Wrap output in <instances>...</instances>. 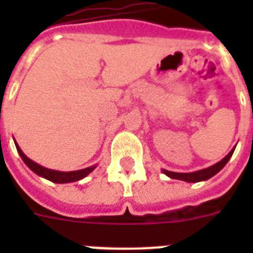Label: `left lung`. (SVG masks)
<instances>
[{
	"label": "left lung",
	"mask_w": 253,
	"mask_h": 253,
	"mask_svg": "<svg viewBox=\"0 0 253 253\" xmlns=\"http://www.w3.org/2000/svg\"><path fill=\"white\" fill-rule=\"evenodd\" d=\"M232 154H234V150H232L231 152L226 156V158L222 159L219 163H216L215 166L209 167V168L206 169H201V170H197V172L177 173V172H169V170H166V169H164L163 172L166 173L167 176L170 177V178H177V180L186 181V182H198V181L208 180V178H210V177H212L214 174H216V173L219 172L220 169L227 164V162L230 160Z\"/></svg>",
	"instance_id": "8db88e82"
}]
</instances>
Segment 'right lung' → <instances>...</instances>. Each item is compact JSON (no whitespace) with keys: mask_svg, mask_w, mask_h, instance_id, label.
<instances>
[{"mask_svg":"<svg viewBox=\"0 0 253 253\" xmlns=\"http://www.w3.org/2000/svg\"><path fill=\"white\" fill-rule=\"evenodd\" d=\"M17 147V151L19 156L22 158V160L25 162V164L29 167L33 172H35L39 176L44 177L47 180L52 181V182H57V184H65V182H73V181H79L81 178H84L85 176H87L89 173L95 168V167H89V168L81 169V170H73V172H59V170H52V169H47L44 167L39 166L37 163H34L33 160H30L27 156H26L22 150L18 147V144H15Z\"/></svg>","mask_w":253,"mask_h":253,"instance_id":"obj_1","label":"right lung"}]
</instances>
